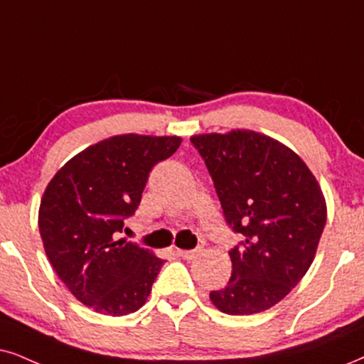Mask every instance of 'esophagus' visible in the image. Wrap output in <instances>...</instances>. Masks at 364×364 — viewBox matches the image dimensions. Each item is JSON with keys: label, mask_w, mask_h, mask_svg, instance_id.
<instances>
[{"label": "esophagus", "mask_w": 364, "mask_h": 364, "mask_svg": "<svg viewBox=\"0 0 364 364\" xmlns=\"http://www.w3.org/2000/svg\"><path fill=\"white\" fill-rule=\"evenodd\" d=\"M201 254H203V247H196V248H193V250H178V255L183 257V259H186V260L198 259Z\"/></svg>", "instance_id": "esophagus-1"}]
</instances>
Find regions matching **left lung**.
<instances>
[{
    "label": "left lung",
    "mask_w": 364,
    "mask_h": 364,
    "mask_svg": "<svg viewBox=\"0 0 364 364\" xmlns=\"http://www.w3.org/2000/svg\"><path fill=\"white\" fill-rule=\"evenodd\" d=\"M222 205L242 240L228 252L232 277L211 291L222 312H262L287 296L314 260L326 225V201L304 161L252 131L193 136Z\"/></svg>",
    "instance_id": "8db88e82"
}]
</instances>
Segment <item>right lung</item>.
<instances>
[{
    "instance_id": "1",
    "label": "right lung",
    "mask_w": 364,
    "mask_h": 364,
    "mask_svg": "<svg viewBox=\"0 0 364 364\" xmlns=\"http://www.w3.org/2000/svg\"><path fill=\"white\" fill-rule=\"evenodd\" d=\"M181 139L116 136L72 158L48 183L38 228L50 264L82 304L126 316L144 306L164 260L119 238L136 213L151 169Z\"/></svg>"
}]
</instances>
